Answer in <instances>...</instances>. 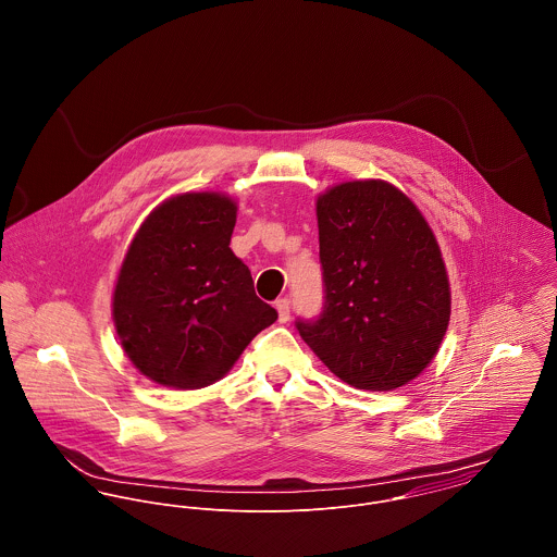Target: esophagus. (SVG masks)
Returning <instances> with one entry per match:
<instances>
[{"instance_id":"obj_1","label":"esophagus","mask_w":557,"mask_h":557,"mask_svg":"<svg viewBox=\"0 0 557 557\" xmlns=\"http://www.w3.org/2000/svg\"><path fill=\"white\" fill-rule=\"evenodd\" d=\"M274 307H276V313H278V321H281V323H285V321L289 319V311H292L289 300H287V298H281V300H276V302H274Z\"/></svg>"}]
</instances>
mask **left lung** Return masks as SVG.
<instances>
[{
	"label": "left lung",
	"mask_w": 557,
	"mask_h": 557,
	"mask_svg": "<svg viewBox=\"0 0 557 557\" xmlns=\"http://www.w3.org/2000/svg\"><path fill=\"white\" fill-rule=\"evenodd\" d=\"M325 305L296 321L345 384L386 393L435 358L450 321L446 263L422 212L384 180H351L318 197Z\"/></svg>",
	"instance_id": "1"
}]
</instances>
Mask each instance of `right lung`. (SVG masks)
<instances>
[{"mask_svg": "<svg viewBox=\"0 0 557 557\" xmlns=\"http://www.w3.org/2000/svg\"><path fill=\"white\" fill-rule=\"evenodd\" d=\"M238 203L221 190L164 199L131 239L111 315L120 345L148 380L197 391L223 380L276 321L230 248Z\"/></svg>", "mask_w": 557, "mask_h": 557, "instance_id": "obj_1", "label": "right lung"}]
</instances>
